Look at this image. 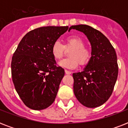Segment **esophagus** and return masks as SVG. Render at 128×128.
Returning <instances> with one entry per match:
<instances>
[{
	"label": "esophagus",
	"mask_w": 128,
	"mask_h": 128,
	"mask_svg": "<svg viewBox=\"0 0 128 128\" xmlns=\"http://www.w3.org/2000/svg\"><path fill=\"white\" fill-rule=\"evenodd\" d=\"M65 73H66V74H72V72H70V71H69V70H65Z\"/></svg>",
	"instance_id": "obj_1"
}]
</instances>
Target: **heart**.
Returning <instances> with one entry per match:
<instances>
[{
	"instance_id": "1",
	"label": "heart",
	"mask_w": 128,
	"mask_h": 128,
	"mask_svg": "<svg viewBox=\"0 0 128 128\" xmlns=\"http://www.w3.org/2000/svg\"><path fill=\"white\" fill-rule=\"evenodd\" d=\"M85 42L78 36H69L65 40V44L56 41L52 46V54L55 60H60L64 56L65 50H70L68 53L70 58L64 59L58 63L62 68L74 69L78 65H85L89 62L91 58V52L88 48H85Z\"/></svg>"
}]
</instances>
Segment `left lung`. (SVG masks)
I'll list each match as a JSON object with an SVG mask.
<instances>
[{"label": "left lung", "instance_id": "1", "mask_svg": "<svg viewBox=\"0 0 128 128\" xmlns=\"http://www.w3.org/2000/svg\"><path fill=\"white\" fill-rule=\"evenodd\" d=\"M70 29L84 33L92 47V56L84 70L73 73L74 93L86 107H98L109 99L117 80L118 66L115 49L101 32L90 26L75 25Z\"/></svg>", "mask_w": 128, "mask_h": 128}]
</instances>
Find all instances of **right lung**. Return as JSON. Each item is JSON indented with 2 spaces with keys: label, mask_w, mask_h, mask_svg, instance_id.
<instances>
[{
  "label": "right lung",
  "mask_w": 128,
  "mask_h": 128,
  "mask_svg": "<svg viewBox=\"0 0 128 128\" xmlns=\"http://www.w3.org/2000/svg\"><path fill=\"white\" fill-rule=\"evenodd\" d=\"M68 30V26L32 30L23 37L13 54L12 82L20 99L30 109H45L56 98L64 70L56 66L51 50L53 44Z\"/></svg>",
  "instance_id": "add662e5"
}]
</instances>
